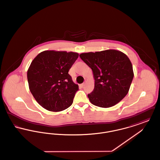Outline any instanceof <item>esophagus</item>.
<instances>
[{
  "mask_svg": "<svg viewBox=\"0 0 160 160\" xmlns=\"http://www.w3.org/2000/svg\"><path fill=\"white\" fill-rule=\"evenodd\" d=\"M84 84H85V83H83L81 84H80V86H81L82 88H83L84 86Z\"/></svg>",
  "mask_w": 160,
  "mask_h": 160,
  "instance_id": "34e87169",
  "label": "esophagus"
}]
</instances>
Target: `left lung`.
Listing matches in <instances>:
<instances>
[{"instance_id": "left-lung-1", "label": "left lung", "mask_w": 160, "mask_h": 160, "mask_svg": "<svg viewBox=\"0 0 160 160\" xmlns=\"http://www.w3.org/2000/svg\"><path fill=\"white\" fill-rule=\"evenodd\" d=\"M92 70L95 87L88 95L92 104L102 108L113 106L128 93L134 77L132 65L125 54L116 50L80 54Z\"/></svg>"}]
</instances>
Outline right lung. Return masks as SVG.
I'll return each mask as SVG.
<instances>
[{
    "label": "right lung",
    "instance_id": "1",
    "mask_svg": "<svg viewBox=\"0 0 160 160\" xmlns=\"http://www.w3.org/2000/svg\"><path fill=\"white\" fill-rule=\"evenodd\" d=\"M78 57L74 52L44 51L35 58L28 70L29 87L38 104L51 112H60L72 104L78 84L68 74Z\"/></svg>",
    "mask_w": 160,
    "mask_h": 160
}]
</instances>
